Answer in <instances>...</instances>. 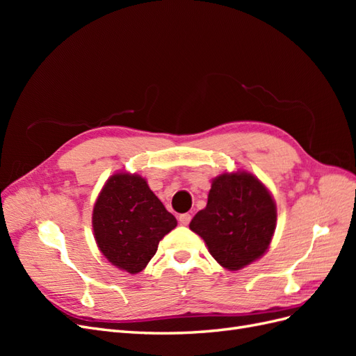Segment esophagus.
Returning <instances> with one entry per match:
<instances>
[{"label": "esophagus", "instance_id": "obj_1", "mask_svg": "<svg viewBox=\"0 0 356 356\" xmlns=\"http://www.w3.org/2000/svg\"><path fill=\"white\" fill-rule=\"evenodd\" d=\"M178 221L182 224V225H187L190 221H191V215L190 213H181L178 217Z\"/></svg>", "mask_w": 356, "mask_h": 356}]
</instances>
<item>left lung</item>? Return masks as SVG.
<instances>
[{"label": "left lung", "instance_id": "8db88e82", "mask_svg": "<svg viewBox=\"0 0 356 356\" xmlns=\"http://www.w3.org/2000/svg\"><path fill=\"white\" fill-rule=\"evenodd\" d=\"M275 227L276 207L270 193L246 172L215 178L207 208L190 222L211 255L229 270H239L260 258L270 245Z\"/></svg>", "mask_w": 356, "mask_h": 356}]
</instances>
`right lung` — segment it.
I'll use <instances>...</instances> for the list:
<instances>
[{
	"label": "right lung",
	"mask_w": 356,
	"mask_h": 356,
	"mask_svg": "<svg viewBox=\"0 0 356 356\" xmlns=\"http://www.w3.org/2000/svg\"><path fill=\"white\" fill-rule=\"evenodd\" d=\"M95 239L106 260L122 270L138 273L154 257L159 242L177 227L147 181L138 175H113L93 208Z\"/></svg>",
	"instance_id": "1"
}]
</instances>
